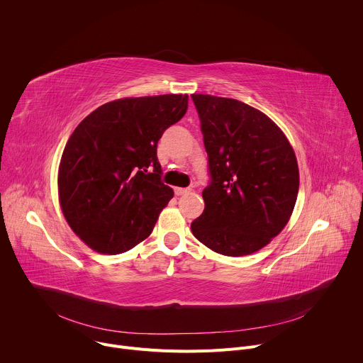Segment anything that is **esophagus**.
<instances>
[{
    "instance_id": "1",
    "label": "esophagus",
    "mask_w": 363,
    "mask_h": 363,
    "mask_svg": "<svg viewBox=\"0 0 363 363\" xmlns=\"http://www.w3.org/2000/svg\"><path fill=\"white\" fill-rule=\"evenodd\" d=\"M191 191H192L191 188H175L177 195H185V194H189Z\"/></svg>"
}]
</instances>
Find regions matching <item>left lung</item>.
Masks as SVG:
<instances>
[{
  "label": "left lung",
  "instance_id": "obj_1",
  "mask_svg": "<svg viewBox=\"0 0 363 363\" xmlns=\"http://www.w3.org/2000/svg\"><path fill=\"white\" fill-rule=\"evenodd\" d=\"M203 146L210 185L205 208L192 234L213 251L230 257L255 252L287 224L298 192L294 150L281 129L245 103L191 94Z\"/></svg>",
  "mask_w": 363,
  "mask_h": 363
}]
</instances>
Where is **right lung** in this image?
I'll list each match as a JSON object with an SVG mask.
<instances>
[{
	"mask_svg": "<svg viewBox=\"0 0 363 363\" xmlns=\"http://www.w3.org/2000/svg\"><path fill=\"white\" fill-rule=\"evenodd\" d=\"M186 109V94L126 97L101 105L74 129L62 155L59 199L90 248L121 254L150 235L174 196L161 179L158 140Z\"/></svg>",
	"mask_w": 363,
	"mask_h": 363,
	"instance_id": "right-lung-1",
	"label": "right lung"
}]
</instances>
